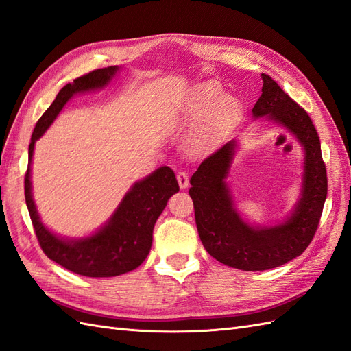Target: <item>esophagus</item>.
<instances>
[{
  "label": "esophagus",
  "instance_id": "obj_1",
  "mask_svg": "<svg viewBox=\"0 0 351 351\" xmlns=\"http://www.w3.org/2000/svg\"><path fill=\"white\" fill-rule=\"evenodd\" d=\"M176 179H178L179 188H181V189L188 188V185H189V176H188V173H186V172H184V170H182V172H178Z\"/></svg>",
  "mask_w": 351,
  "mask_h": 351
}]
</instances>
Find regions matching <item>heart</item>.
Instances as JSON below:
<instances>
[{
    "label": "heart",
    "instance_id": "b5f03b06",
    "mask_svg": "<svg viewBox=\"0 0 351 351\" xmlns=\"http://www.w3.org/2000/svg\"><path fill=\"white\" fill-rule=\"evenodd\" d=\"M220 94H222V88L219 84H202L189 94L186 103L176 116L179 123H191L203 119L208 110H210L193 136L191 145L197 153L206 152L207 148L219 141L220 136H223L238 116L241 114V103L238 101L237 97L222 95L218 100L217 98Z\"/></svg>",
    "mask_w": 351,
    "mask_h": 351
}]
</instances>
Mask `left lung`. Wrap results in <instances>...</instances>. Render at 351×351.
Wrapping results in <instances>:
<instances>
[{
	"instance_id": "obj_1",
	"label": "left lung",
	"mask_w": 351,
	"mask_h": 351,
	"mask_svg": "<svg viewBox=\"0 0 351 351\" xmlns=\"http://www.w3.org/2000/svg\"><path fill=\"white\" fill-rule=\"evenodd\" d=\"M262 95L252 110L253 119L262 117L282 126L303 148L302 185L294 207L274 225H257L243 217L226 182L239 149L237 139L208 156L189 181L198 235L207 253L220 263L248 272L282 266L304 252L317 229L328 191L326 169L312 120L272 77L262 73Z\"/></svg>"
}]
</instances>
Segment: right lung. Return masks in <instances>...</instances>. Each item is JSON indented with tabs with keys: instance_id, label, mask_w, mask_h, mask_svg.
I'll return each mask as SVG.
<instances>
[{
	"instance_id": "right-lung-1",
	"label": "right lung",
	"mask_w": 351,
	"mask_h": 351,
	"mask_svg": "<svg viewBox=\"0 0 351 351\" xmlns=\"http://www.w3.org/2000/svg\"><path fill=\"white\" fill-rule=\"evenodd\" d=\"M119 66L94 70L60 89L53 104L38 120L29 144V163L25 176V198L38 241L44 253L60 266L89 278H110L131 272L141 266L153 244V229L169 198L179 191L173 170L156 169L136 181L123 195L106 223L93 234L70 238L60 237L41 220L32 194V158L35 144L53 125L64 106L77 94L106 88L119 73Z\"/></svg>"
}]
</instances>
